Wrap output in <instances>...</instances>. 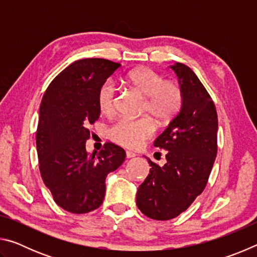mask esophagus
Here are the masks:
<instances>
[{"mask_svg": "<svg viewBox=\"0 0 257 257\" xmlns=\"http://www.w3.org/2000/svg\"><path fill=\"white\" fill-rule=\"evenodd\" d=\"M137 154L136 153H134V152H132V151H127L125 152V156H127V159H133V158H135V156H136Z\"/></svg>", "mask_w": 257, "mask_h": 257, "instance_id": "1", "label": "esophagus"}]
</instances>
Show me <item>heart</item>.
Segmentation results:
<instances>
[{"label":"heart","mask_w":257,"mask_h":257,"mask_svg":"<svg viewBox=\"0 0 257 257\" xmlns=\"http://www.w3.org/2000/svg\"><path fill=\"white\" fill-rule=\"evenodd\" d=\"M127 81L143 96L145 103L143 112L149 113L161 123L176 118L184 103V95L179 85L175 81L165 80L149 68H139L128 73ZM116 86L112 80H105L97 93V106L104 115H112L116 106ZM156 125L150 116L130 119L122 116L108 129V137L115 144L125 149H138L155 134Z\"/></svg>","instance_id":"heart-1"}]
</instances>
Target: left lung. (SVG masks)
Here are the masks:
<instances>
[{
  "label": "left lung",
  "mask_w": 257,
  "mask_h": 257,
  "mask_svg": "<svg viewBox=\"0 0 257 257\" xmlns=\"http://www.w3.org/2000/svg\"><path fill=\"white\" fill-rule=\"evenodd\" d=\"M179 78L184 103L154 146L168 151L163 167L152 162L139 186L136 203L153 220H171L186 211L206 187L217 152V114L214 102L189 67L171 66Z\"/></svg>",
  "instance_id": "left-lung-1"
}]
</instances>
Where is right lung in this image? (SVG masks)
<instances>
[{
    "label": "right lung",
    "mask_w": 257,
    "mask_h": 257,
    "mask_svg": "<svg viewBox=\"0 0 257 257\" xmlns=\"http://www.w3.org/2000/svg\"><path fill=\"white\" fill-rule=\"evenodd\" d=\"M120 63L105 59L75 61L47 87L40 107L36 146L45 186L60 207L84 214L102 205L105 178L125 159V152L105 143L92 155L86 151L88 124L99 118L97 93Z\"/></svg>",
    "instance_id": "add662e5"
}]
</instances>
